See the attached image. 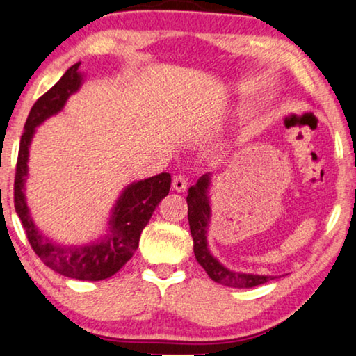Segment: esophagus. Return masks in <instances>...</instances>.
<instances>
[{"instance_id": "34e87169", "label": "esophagus", "mask_w": 356, "mask_h": 356, "mask_svg": "<svg viewBox=\"0 0 356 356\" xmlns=\"http://www.w3.org/2000/svg\"><path fill=\"white\" fill-rule=\"evenodd\" d=\"M172 186L177 193H184V191H186V188H188V179L181 177V175H179V177H175Z\"/></svg>"}]
</instances>
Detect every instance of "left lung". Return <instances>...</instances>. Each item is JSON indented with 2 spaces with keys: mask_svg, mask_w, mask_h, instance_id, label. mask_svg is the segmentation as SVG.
Wrapping results in <instances>:
<instances>
[{
  "mask_svg": "<svg viewBox=\"0 0 356 356\" xmlns=\"http://www.w3.org/2000/svg\"><path fill=\"white\" fill-rule=\"evenodd\" d=\"M212 184V173L202 175L194 186L189 188L186 202H188V220L189 230H191L194 243V256L196 261L202 266L213 282L222 284L232 289H251L267 282L274 280V275H259L248 274V272H236L223 266L216 256L212 254L207 245V230L211 223L212 211L211 199H209V189Z\"/></svg>",
  "mask_w": 356,
  "mask_h": 356,
  "instance_id": "1",
  "label": "left lung"
}]
</instances>
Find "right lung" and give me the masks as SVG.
I'll return each mask as SVG.
<instances>
[{"label":"right lung","instance_id":"obj_1","mask_svg":"<svg viewBox=\"0 0 356 356\" xmlns=\"http://www.w3.org/2000/svg\"><path fill=\"white\" fill-rule=\"evenodd\" d=\"M81 63L72 65L60 81L33 104L27 116L19 145V157L14 179V207L21 218L32 250L45 266L58 274L76 280H105L116 274L139 246L144 227L167 196L172 184L170 173H160L126 186L116 199L104 236L86 245H63L40 232L31 216L26 201V181L29 175V149L35 128L50 116L65 108L67 99L81 89L84 74L79 71Z\"/></svg>","mask_w":356,"mask_h":356}]
</instances>
